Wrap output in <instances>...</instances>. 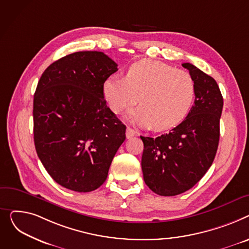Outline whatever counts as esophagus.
I'll use <instances>...</instances> for the list:
<instances>
[{
    "instance_id": "1",
    "label": "esophagus",
    "mask_w": 249,
    "mask_h": 249,
    "mask_svg": "<svg viewBox=\"0 0 249 249\" xmlns=\"http://www.w3.org/2000/svg\"><path fill=\"white\" fill-rule=\"evenodd\" d=\"M137 135H138V133H137L136 129L131 128V127H129V126L126 127V138H127V139L133 138V137H135V136H137Z\"/></svg>"
}]
</instances>
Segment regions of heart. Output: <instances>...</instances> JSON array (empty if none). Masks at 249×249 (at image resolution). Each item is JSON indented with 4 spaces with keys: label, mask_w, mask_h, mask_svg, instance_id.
<instances>
[{
    "label": "heart",
    "mask_w": 249,
    "mask_h": 249,
    "mask_svg": "<svg viewBox=\"0 0 249 249\" xmlns=\"http://www.w3.org/2000/svg\"><path fill=\"white\" fill-rule=\"evenodd\" d=\"M104 95L114 113L140 102L142 107L130 111L128 120L163 131L185 120L195 98V83L186 71L162 61L142 59L128 67L124 78L108 77Z\"/></svg>",
    "instance_id": "heart-1"
}]
</instances>
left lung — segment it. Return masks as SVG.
<instances>
[{"label": "left lung", "mask_w": 249, "mask_h": 249, "mask_svg": "<svg viewBox=\"0 0 249 249\" xmlns=\"http://www.w3.org/2000/svg\"><path fill=\"white\" fill-rule=\"evenodd\" d=\"M182 66L195 83L194 106L169 134L141 137L144 183L160 196L184 193L202 179L213 163L220 136L223 97L217 82L191 63Z\"/></svg>", "instance_id": "8db88e82"}]
</instances>
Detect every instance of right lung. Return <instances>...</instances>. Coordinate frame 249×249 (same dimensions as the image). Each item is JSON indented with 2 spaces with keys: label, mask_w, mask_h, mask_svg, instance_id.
I'll return each instance as SVG.
<instances>
[{
  "label": "right lung",
  "mask_w": 249,
  "mask_h": 249,
  "mask_svg": "<svg viewBox=\"0 0 249 249\" xmlns=\"http://www.w3.org/2000/svg\"><path fill=\"white\" fill-rule=\"evenodd\" d=\"M118 64L98 51H80L53 62L33 101L34 142L51 178L75 192H91L107 178L125 140V125L107 107L105 81Z\"/></svg>",
  "instance_id": "right-lung-1"
}]
</instances>
